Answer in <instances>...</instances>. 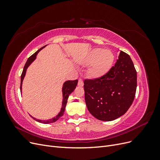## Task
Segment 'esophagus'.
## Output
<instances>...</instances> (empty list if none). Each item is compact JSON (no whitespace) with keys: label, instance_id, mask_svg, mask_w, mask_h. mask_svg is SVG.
Returning a JSON list of instances; mask_svg holds the SVG:
<instances>
[{"label":"esophagus","instance_id":"esophagus-1","mask_svg":"<svg viewBox=\"0 0 160 160\" xmlns=\"http://www.w3.org/2000/svg\"><path fill=\"white\" fill-rule=\"evenodd\" d=\"M78 85L80 86V87H82L83 86V81L82 79H79L78 81Z\"/></svg>","mask_w":160,"mask_h":160}]
</instances>
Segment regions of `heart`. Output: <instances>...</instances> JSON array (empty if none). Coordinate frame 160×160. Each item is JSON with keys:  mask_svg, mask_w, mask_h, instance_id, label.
Returning <instances> with one entry per match:
<instances>
[{"mask_svg": "<svg viewBox=\"0 0 160 160\" xmlns=\"http://www.w3.org/2000/svg\"><path fill=\"white\" fill-rule=\"evenodd\" d=\"M115 59L113 52L110 49L95 48L88 54L86 62L91 64L88 75L93 79H99L104 76L112 67Z\"/></svg>", "mask_w": 160, "mask_h": 160, "instance_id": "1", "label": "heart"}]
</instances>
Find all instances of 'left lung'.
<instances>
[{
	"label": "left lung",
	"mask_w": 160,
	"mask_h": 160,
	"mask_svg": "<svg viewBox=\"0 0 160 160\" xmlns=\"http://www.w3.org/2000/svg\"><path fill=\"white\" fill-rule=\"evenodd\" d=\"M137 88V72L129 55L121 51L115 65L101 78L85 80L86 105L90 113L109 122L124 115L132 105Z\"/></svg>",
	"instance_id": "obj_1"
}]
</instances>
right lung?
<instances>
[{"label":"right lung","instance_id":"1","mask_svg":"<svg viewBox=\"0 0 160 160\" xmlns=\"http://www.w3.org/2000/svg\"><path fill=\"white\" fill-rule=\"evenodd\" d=\"M47 45L41 47V49H38L37 51H36L35 53H34L33 55H32L28 59H27L26 63L25 65V67H24L23 68V71L22 72V75L21 77V92L22 93V81L24 78H25V75H26V72H27V69H28V67L30 66V65L32 63V62L36 59L37 58V55L41 50H42L43 48H45ZM77 83H78V80L76 79L74 81H65V83L62 85V107L61 109L60 112L58 113V115L57 116H55V118H53L52 119H48V120H40V119H37L35 118L32 117L31 115V117H32V119H35L37 122H39V123H44V124H48V123H53V122H55L56 121H57L59 119L61 116L63 115L64 113V111L65 109V107H66V105L67 103V99L69 98V95L72 93V92H73V91L75 90V89L76 88V86L77 85Z\"/></svg>","mask_w":160,"mask_h":160}]
</instances>
